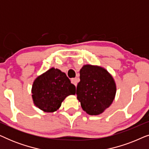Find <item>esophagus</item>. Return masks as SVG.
Listing matches in <instances>:
<instances>
[{
	"label": "esophagus",
	"mask_w": 149,
	"mask_h": 149,
	"mask_svg": "<svg viewBox=\"0 0 149 149\" xmlns=\"http://www.w3.org/2000/svg\"><path fill=\"white\" fill-rule=\"evenodd\" d=\"M71 82H72L73 84H74L75 86H77V83H79V79L78 78H74L71 79Z\"/></svg>",
	"instance_id": "34e87169"
}]
</instances>
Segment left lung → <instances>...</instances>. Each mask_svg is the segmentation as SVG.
Wrapping results in <instances>:
<instances>
[{
	"instance_id": "1",
	"label": "left lung",
	"mask_w": 149,
	"mask_h": 149,
	"mask_svg": "<svg viewBox=\"0 0 149 149\" xmlns=\"http://www.w3.org/2000/svg\"><path fill=\"white\" fill-rule=\"evenodd\" d=\"M117 86L107 69L85 64L80 70V82L77 87V99L83 111L90 115H100L115 100Z\"/></svg>"
}]
</instances>
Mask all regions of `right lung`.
<instances>
[{
    "mask_svg": "<svg viewBox=\"0 0 149 149\" xmlns=\"http://www.w3.org/2000/svg\"><path fill=\"white\" fill-rule=\"evenodd\" d=\"M31 92L36 107L45 113H54L67 96L75 95L76 87L64 72L53 67L34 79Z\"/></svg>",
    "mask_w": 149,
    "mask_h": 149,
    "instance_id": "right-lung-1",
    "label": "right lung"
}]
</instances>
